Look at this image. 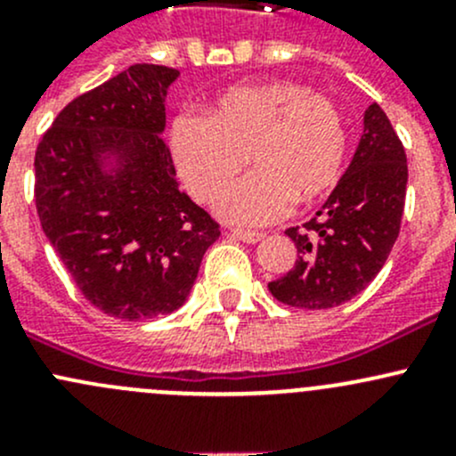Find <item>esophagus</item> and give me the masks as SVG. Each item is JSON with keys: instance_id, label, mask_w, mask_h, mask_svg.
I'll use <instances>...</instances> for the list:
<instances>
[{"instance_id": "34e87169", "label": "esophagus", "mask_w": 456, "mask_h": 456, "mask_svg": "<svg viewBox=\"0 0 456 456\" xmlns=\"http://www.w3.org/2000/svg\"><path fill=\"white\" fill-rule=\"evenodd\" d=\"M232 236L238 238V240L247 242V245H256V242H260L262 238H265V233L247 232V229H232Z\"/></svg>"}]
</instances>
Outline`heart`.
Listing matches in <instances>:
<instances>
[{"instance_id": "heart-1", "label": "heart", "mask_w": 456, "mask_h": 456, "mask_svg": "<svg viewBox=\"0 0 456 456\" xmlns=\"http://www.w3.org/2000/svg\"><path fill=\"white\" fill-rule=\"evenodd\" d=\"M249 154L254 172L216 205L236 224H269L297 205H314L344 174L348 132L329 96L296 81L242 84L220 92L202 117H178L172 156L202 202L218 199Z\"/></svg>"}]
</instances>
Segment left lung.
I'll return each instance as SVG.
<instances>
[{"label":"left lung","instance_id":"8db88e82","mask_svg":"<svg viewBox=\"0 0 456 456\" xmlns=\"http://www.w3.org/2000/svg\"><path fill=\"white\" fill-rule=\"evenodd\" d=\"M402 141L377 103L364 112V134L351 165L314 220L287 229L296 266L269 282L275 300L297 309H333L360 296L388 260L406 202Z\"/></svg>","mask_w":456,"mask_h":456}]
</instances>
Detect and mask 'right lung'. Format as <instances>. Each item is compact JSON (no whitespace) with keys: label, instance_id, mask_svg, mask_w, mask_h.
<instances>
[{"label":"right lung","instance_id":"add662e5","mask_svg":"<svg viewBox=\"0 0 456 456\" xmlns=\"http://www.w3.org/2000/svg\"><path fill=\"white\" fill-rule=\"evenodd\" d=\"M181 72L136 63L59 112L35 154L41 229L86 300L118 320L185 305L220 229L176 181L163 141Z\"/></svg>","mask_w":456,"mask_h":456}]
</instances>
